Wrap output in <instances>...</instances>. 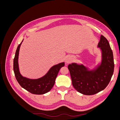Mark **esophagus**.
<instances>
[{
  "mask_svg": "<svg viewBox=\"0 0 120 120\" xmlns=\"http://www.w3.org/2000/svg\"><path fill=\"white\" fill-rule=\"evenodd\" d=\"M72 57L71 56H68L66 57V62L67 64H69V63H71V62H72Z\"/></svg>",
  "mask_w": 120,
  "mask_h": 120,
  "instance_id": "obj_1",
  "label": "esophagus"
}]
</instances>
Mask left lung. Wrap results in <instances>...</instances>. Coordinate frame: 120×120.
Masks as SVG:
<instances>
[{"mask_svg":"<svg viewBox=\"0 0 120 120\" xmlns=\"http://www.w3.org/2000/svg\"><path fill=\"white\" fill-rule=\"evenodd\" d=\"M98 47L101 52V61L96 68L89 71L82 64L72 63L68 66L72 84L78 92L92 95L104 90L109 83L114 70L113 53L109 42L101 35Z\"/></svg>","mask_w":120,"mask_h":120,"instance_id":"8db88e82","label":"left lung"}]
</instances>
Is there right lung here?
<instances>
[{"label":"right lung","instance_id":"obj_1","mask_svg":"<svg viewBox=\"0 0 120 120\" xmlns=\"http://www.w3.org/2000/svg\"><path fill=\"white\" fill-rule=\"evenodd\" d=\"M23 41L18 45L13 60V71L16 80L20 86L31 94L42 95L49 92L52 89L56 79L61 67L64 66V63L54 65L42 77L37 79H30L23 77L20 73L19 66V56L20 47Z\"/></svg>","mask_w":120,"mask_h":120}]
</instances>
